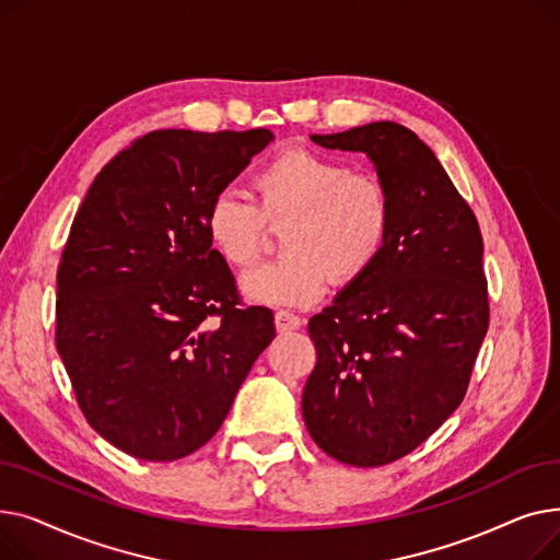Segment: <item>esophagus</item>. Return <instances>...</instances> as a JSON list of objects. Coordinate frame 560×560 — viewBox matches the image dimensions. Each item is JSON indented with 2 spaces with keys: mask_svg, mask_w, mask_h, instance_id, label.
I'll return each mask as SVG.
<instances>
[{
  "mask_svg": "<svg viewBox=\"0 0 560 560\" xmlns=\"http://www.w3.org/2000/svg\"><path fill=\"white\" fill-rule=\"evenodd\" d=\"M275 327L279 334H288V331H298L302 327V317L290 313V311H277L275 315Z\"/></svg>",
  "mask_w": 560,
  "mask_h": 560,
  "instance_id": "1",
  "label": "esophagus"
}]
</instances>
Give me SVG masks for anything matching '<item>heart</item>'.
Segmentation results:
<instances>
[{"mask_svg": "<svg viewBox=\"0 0 560 560\" xmlns=\"http://www.w3.org/2000/svg\"><path fill=\"white\" fill-rule=\"evenodd\" d=\"M254 190L258 206L243 192L220 190L206 211L213 249L238 270L258 258L265 220L283 224V254L241 281L249 302L308 306L325 295L329 277L351 283L370 272L390 238L393 203L386 186L302 147L262 165Z\"/></svg>", "mask_w": 560, "mask_h": 560, "instance_id": "obj_1", "label": "heart"}]
</instances>
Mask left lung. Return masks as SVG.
<instances>
[{"label":"left lung","instance_id":"obj_1","mask_svg":"<svg viewBox=\"0 0 560 560\" xmlns=\"http://www.w3.org/2000/svg\"><path fill=\"white\" fill-rule=\"evenodd\" d=\"M311 140L363 152L393 203L384 254L308 322L317 363L302 395L322 452L378 467L422 445L465 397L488 331L483 241L472 209L410 129L370 122Z\"/></svg>","mask_w":560,"mask_h":560}]
</instances>
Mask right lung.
Segmentation results:
<instances>
[{
	"label": "right lung",
	"instance_id": "right-lung-1",
	"mask_svg": "<svg viewBox=\"0 0 560 560\" xmlns=\"http://www.w3.org/2000/svg\"><path fill=\"white\" fill-rule=\"evenodd\" d=\"M270 129L152 131L93 182L56 272V349L83 416L120 452L167 463L203 447L272 342L211 247V199Z\"/></svg>",
	"mask_w": 560,
	"mask_h": 560
}]
</instances>
